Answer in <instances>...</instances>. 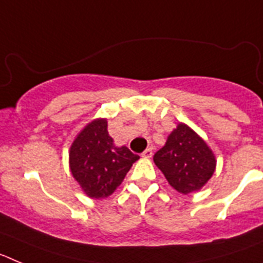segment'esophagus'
I'll use <instances>...</instances> for the list:
<instances>
[{
  "mask_svg": "<svg viewBox=\"0 0 263 263\" xmlns=\"http://www.w3.org/2000/svg\"><path fill=\"white\" fill-rule=\"evenodd\" d=\"M152 155H153V148L152 147L146 148L145 152L142 153V157L143 158H152Z\"/></svg>",
  "mask_w": 263,
  "mask_h": 263,
  "instance_id": "34e87169",
  "label": "esophagus"
}]
</instances>
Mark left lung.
I'll use <instances>...</instances> for the list:
<instances>
[{"instance_id": "8db88e82", "label": "left lung", "mask_w": 263, "mask_h": 263, "mask_svg": "<svg viewBox=\"0 0 263 263\" xmlns=\"http://www.w3.org/2000/svg\"><path fill=\"white\" fill-rule=\"evenodd\" d=\"M154 162L170 185L184 195L199 191L216 168L210 146L185 124L171 132L166 145L154 154Z\"/></svg>"}]
</instances>
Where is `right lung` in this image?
Wrapping results in <instances>:
<instances>
[{
  "label": "right lung",
  "instance_id": "1",
  "mask_svg": "<svg viewBox=\"0 0 263 263\" xmlns=\"http://www.w3.org/2000/svg\"><path fill=\"white\" fill-rule=\"evenodd\" d=\"M139 157L126 146H116L105 118H97L81 130L69 148V168L81 190L92 199L116 191Z\"/></svg>",
  "mask_w": 263,
  "mask_h": 263
}]
</instances>
